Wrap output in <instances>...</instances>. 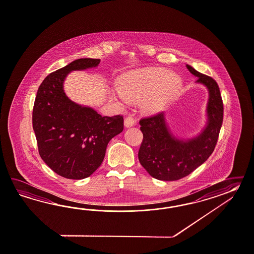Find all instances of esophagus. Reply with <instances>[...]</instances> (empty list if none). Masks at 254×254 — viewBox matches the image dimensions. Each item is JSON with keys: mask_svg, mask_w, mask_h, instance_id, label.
I'll use <instances>...</instances> for the list:
<instances>
[{"mask_svg": "<svg viewBox=\"0 0 254 254\" xmlns=\"http://www.w3.org/2000/svg\"><path fill=\"white\" fill-rule=\"evenodd\" d=\"M134 124H135L134 118L131 117V116H128V117L125 118V120H124V125H125L126 128H129V127L133 126Z\"/></svg>", "mask_w": 254, "mask_h": 254, "instance_id": "esophagus-1", "label": "esophagus"}]
</instances>
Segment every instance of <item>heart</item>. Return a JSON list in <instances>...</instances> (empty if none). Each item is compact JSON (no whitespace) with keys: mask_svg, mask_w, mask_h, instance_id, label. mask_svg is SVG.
Segmentation results:
<instances>
[{"mask_svg":"<svg viewBox=\"0 0 254 254\" xmlns=\"http://www.w3.org/2000/svg\"><path fill=\"white\" fill-rule=\"evenodd\" d=\"M181 85V79L174 73H168L162 68L150 69L125 75L119 82V91L124 98L141 100V107L146 112L162 110ZM120 100H123L121 98Z\"/></svg>","mask_w":254,"mask_h":254,"instance_id":"b5f03b06","label":"heart"}]
</instances>
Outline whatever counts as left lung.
Wrapping results in <instances>:
<instances>
[{
	"mask_svg": "<svg viewBox=\"0 0 254 254\" xmlns=\"http://www.w3.org/2000/svg\"><path fill=\"white\" fill-rule=\"evenodd\" d=\"M196 83L208 89L206 125L196 136L190 139L176 137L166 122L165 113L140 121L143 139L138 152L141 165L150 175L160 181H177L190 174L207 160L215 150L223 123V101L214 79L187 64Z\"/></svg>",
	"mask_w": 254,
	"mask_h": 254,
	"instance_id": "left-lung-1",
	"label": "left lung"
}]
</instances>
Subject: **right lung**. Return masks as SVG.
I'll return each mask as SVG.
<instances>
[{"instance_id": "obj_1", "label": "right lung", "mask_w": 254, "mask_h": 254, "mask_svg": "<svg viewBox=\"0 0 254 254\" xmlns=\"http://www.w3.org/2000/svg\"><path fill=\"white\" fill-rule=\"evenodd\" d=\"M99 59H78L50 73L39 85L33 108V129L42 160L66 179L92 175L104 159L107 145L124 130V117L101 116L66 96L69 72L95 68Z\"/></svg>"}]
</instances>
